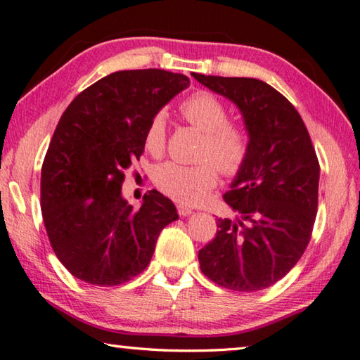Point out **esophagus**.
I'll return each mask as SVG.
<instances>
[{
    "label": "esophagus",
    "mask_w": 360,
    "mask_h": 360,
    "mask_svg": "<svg viewBox=\"0 0 360 360\" xmlns=\"http://www.w3.org/2000/svg\"><path fill=\"white\" fill-rule=\"evenodd\" d=\"M176 212H179L180 217H188L193 214V209L186 207V205H179V207H176Z\"/></svg>",
    "instance_id": "obj_1"
}]
</instances>
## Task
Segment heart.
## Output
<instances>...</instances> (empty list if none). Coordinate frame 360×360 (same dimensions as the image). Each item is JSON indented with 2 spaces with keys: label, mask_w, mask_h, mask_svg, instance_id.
<instances>
[{
  "label": "heart",
  "mask_w": 360,
  "mask_h": 360,
  "mask_svg": "<svg viewBox=\"0 0 360 360\" xmlns=\"http://www.w3.org/2000/svg\"><path fill=\"white\" fill-rule=\"evenodd\" d=\"M180 113L191 126L204 132L201 164L181 166L166 162L156 167L153 181L164 194L181 204L202 202L219 181V169L225 175H236L249 158L250 137L245 127L228 120L223 100L209 91H198L180 105ZM167 126L164 113L151 117L145 131V148L161 155L166 148Z\"/></svg>",
  "instance_id": "obj_1"
}]
</instances>
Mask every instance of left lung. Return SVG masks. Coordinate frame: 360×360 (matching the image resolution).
Masks as SVG:
<instances>
[{"mask_svg": "<svg viewBox=\"0 0 360 360\" xmlns=\"http://www.w3.org/2000/svg\"><path fill=\"white\" fill-rule=\"evenodd\" d=\"M193 76L231 100L250 137L249 158L223 194L238 217L219 219L199 264L229 290H263L284 278L309 244L319 161L302 116L274 87L253 78Z\"/></svg>", "mask_w": 360, "mask_h": 360, "instance_id": "8db88e82", "label": "left lung"}]
</instances>
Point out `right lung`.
<instances>
[{
  "mask_svg": "<svg viewBox=\"0 0 360 360\" xmlns=\"http://www.w3.org/2000/svg\"><path fill=\"white\" fill-rule=\"evenodd\" d=\"M190 86L166 70H127L75 97L56 127L41 169V212L52 249L76 279L113 287L140 274L164 226L179 219L156 190L135 210L122 198L124 170L145 150V131Z\"/></svg>",
  "mask_w": 360,
  "mask_h": 360,
  "instance_id": "obj_1",
  "label": "right lung"
}]
</instances>
